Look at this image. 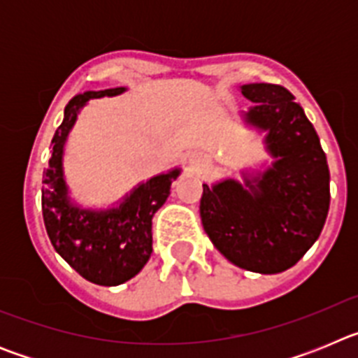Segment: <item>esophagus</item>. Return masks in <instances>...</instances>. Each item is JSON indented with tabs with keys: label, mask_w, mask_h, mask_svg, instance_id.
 I'll return each mask as SVG.
<instances>
[{
	"label": "esophagus",
	"mask_w": 358,
	"mask_h": 358,
	"mask_svg": "<svg viewBox=\"0 0 358 358\" xmlns=\"http://www.w3.org/2000/svg\"><path fill=\"white\" fill-rule=\"evenodd\" d=\"M210 161V156L204 154V152H192V154H189V163L195 164V166H208Z\"/></svg>",
	"instance_id": "obj_1"
}]
</instances>
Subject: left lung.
Wrapping results in <instances>:
<instances>
[{
  "mask_svg": "<svg viewBox=\"0 0 358 358\" xmlns=\"http://www.w3.org/2000/svg\"><path fill=\"white\" fill-rule=\"evenodd\" d=\"M248 123L267 131L274 164L260 177L202 185L201 218L215 248L252 273H283L314 245L330 208V170L314 125L290 91L245 84Z\"/></svg>",
  "mask_w": 358,
  "mask_h": 358,
  "instance_id": "left-lung-1",
  "label": "left lung"
}]
</instances>
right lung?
Here are the masks:
<instances>
[{
  "label": "right lung",
  "mask_w": 358,
  "mask_h": 358,
  "mask_svg": "<svg viewBox=\"0 0 358 358\" xmlns=\"http://www.w3.org/2000/svg\"><path fill=\"white\" fill-rule=\"evenodd\" d=\"M125 91L113 87L87 91L69 100L64 120L53 136L52 159L43 173V218L55 251L91 283L115 287L131 280L147 264L152 252V217L170 195L179 170L152 177L129 195L118 208L90 211L73 206L62 177V147L91 98L113 96Z\"/></svg>",
  "instance_id": "obj_1"
}]
</instances>
